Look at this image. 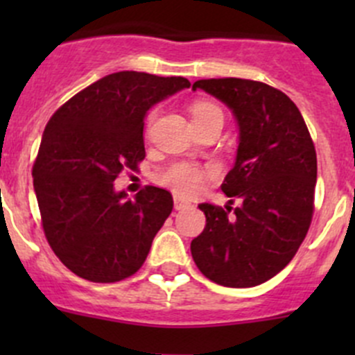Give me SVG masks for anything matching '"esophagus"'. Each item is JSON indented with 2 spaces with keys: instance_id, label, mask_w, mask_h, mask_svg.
<instances>
[{
  "instance_id": "1",
  "label": "esophagus",
  "mask_w": 355,
  "mask_h": 355,
  "mask_svg": "<svg viewBox=\"0 0 355 355\" xmlns=\"http://www.w3.org/2000/svg\"><path fill=\"white\" fill-rule=\"evenodd\" d=\"M173 202H175V209H177V211L185 209V207L191 206V202H187V200H184V199H180V198H175Z\"/></svg>"
}]
</instances>
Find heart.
Wrapping results in <instances>:
<instances>
[{
  "label": "heart",
  "instance_id": "b5f03b06",
  "mask_svg": "<svg viewBox=\"0 0 355 355\" xmlns=\"http://www.w3.org/2000/svg\"><path fill=\"white\" fill-rule=\"evenodd\" d=\"M211 118H223L220 106L209 101H198L192 105V120L194 123L211 120ZM213 173L209 168H200L189 163H175L163 173V184L170 187L178 196H192L202 187L206 178Z\"/></svg>",
  "mask_w": 355,
  "mask_h": 355
}]
</instances>
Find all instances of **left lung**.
<instances>
[{"label": "left lung", "mask_w": 355, "mask_h": 355, "mask_svg": "<svg viewBox=\"0 0 355 355\" xmlns=\"http://www.w3.org/2000/svg\"><path fill=\"white\" fill-rule=\"evenodd\" d=\"M228 106L239 125L235 164L221 191L237 207L199 204L202 234L191 244L200 273L223 287L245 288L280 273L295 256L314 211L318 161L299 108L278 89L247 78L192 85Z\"/></svg>", "instance_id": "obj_1"}]
</instances>
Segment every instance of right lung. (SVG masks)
<instances>
[{
	"instance_id": "add662e5",
	"label": "right lung",
	"mask_w": 355,
	"mask_h": 355,
	"mask_svg": "<svg viewBox=\"0 0 355 355\" xmlns=\"http://www.w3.org/2000/svg\"><path fill=\"white\" fill-rule=\"evenodd\" d=\"M189 85L184 77L116 71L49 118L32 168L34 191L46 239L77 277L114 284L144 264L173 198L148 185L127 199L113 182L146 157L149 108Z\"/></svg>"
}]
</instances>
